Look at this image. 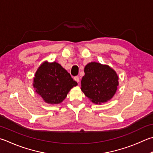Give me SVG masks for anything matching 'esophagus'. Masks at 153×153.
<instances>
[{"instance_id": "34e87169", "label": "esophagus", "mask_w": 153, "mask_h": 153, "mask_svg": "<svg viewBox=\"0 0 153 153\" xmlns=\"http://www.w3.org/2000/svg\"><path fill=\"white\" fill-rule=\"evenodd\" d=\"M74 80L75 81H76L77 82H79V77L78 76L74 77Z\"/></svg>"}]
</instances>
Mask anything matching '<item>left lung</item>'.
<instances>
[{
    "label": "left lung",
    "mask_w": 153,
    "mask_h": 153,
    "mask_svg": "<svg viewBox=\"0 0 153 153\" xmlns=\"http://www.w3.org/2000/svg\"><path fill=\"white\" fill-rule=\"evenodd\" d=\"M81 84L85 95L96 104L107 102L114 95L118 85V77L108 65L91 62L84 68Z\"/></svg>",
    "instance_id": "1"
}]
</instances>
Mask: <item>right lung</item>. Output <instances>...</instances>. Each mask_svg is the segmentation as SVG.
<instances>
[{"label": "right lung", "instance_id": "right-lung-1", "mask_svg": "<svg viewBox=\"0 0 153 153\" xmlns=\"http://www.w3.org/2000/svg\"><path fill=\"white\" fill-rule=\"evenodd\" d=\"M77 85L70 74L56 62L43 63L35 73L33 86L48 104H59L69 91Z\"/></svg>", "mask_w": 153, "mask_h": 153}]
</instances>
